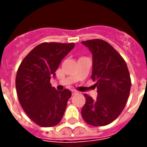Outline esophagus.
<instances>
[{"label":"esophagus","mask_w":147,"mask_h":147,"mask_svg":"<svg viewBox=\"0 0 147 147\" xmlns=\"http://www.w3.org/2000/svg\"><path fill=\"white\" fill-rule=\"evenodd\" d=\"M71 94H72V95H75V94H78V91H76V90H72V91H71Z\"/></svg>","instance_id":"obj_1"}]
</instances>
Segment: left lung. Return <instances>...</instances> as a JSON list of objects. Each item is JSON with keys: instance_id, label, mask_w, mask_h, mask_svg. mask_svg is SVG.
<instances>
[{"instance_id": "left-lung-1", "label": "left lung", "mask_w": 147, "mask_h": 147, "mask_svg": "<svg viewBox=\"0 0 147 147\" xmlns=\"http://www.w3.org/2000/svg\"><path fill=\"white\" fill-rule=\"evenodd\" d=\"M93 55L92 80L98 89L95 100L84 94L86 103L81 114L86 123L105 126L120 116L126 105L131 90L127 66L119 53L105 41L92 39L82 42Z\"/></svg>"}]
</instances>
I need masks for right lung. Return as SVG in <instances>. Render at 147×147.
Wrapping results in <instances>:
<instances>
[{
  "label": "right lung",
  "instance_id": "right-lung-1",
  "mask_svg": "<svg viewBox=\"0 0 147 147\" xmlns=\"http://www.w3.org/2000/svg\"><path fill=\"white\" fill-rule=\"evenodd\" d=\"M74 46V43H41L25 57L18 68V98L28 117L39 126H55L64 116L71 93L67 89L57 90L51 86L50 78Z\"/></svg>",
  "mask_w": 147,
  "mask_h": 147
}]
</instances>
